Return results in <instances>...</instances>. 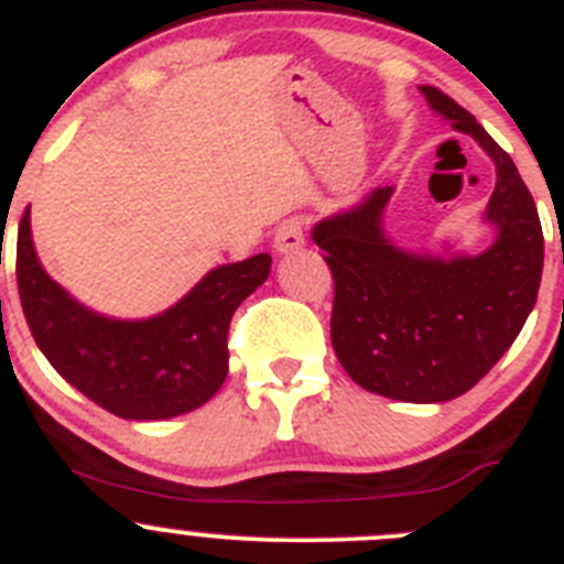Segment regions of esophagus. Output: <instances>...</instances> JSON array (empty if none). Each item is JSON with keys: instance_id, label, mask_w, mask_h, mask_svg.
<instances>
[{"instance_id": "1", "label": "esophagus", "mask_w": 564, "mask_h": 564, "mask_svg": "<svg viewBox=\"0 0 564 564\" xmlns=\"http://www.w3.org/2000/svg\"><path fill=\"white\" fill-rule=\"evenodd\" d=\"M275 252L281 256H292V252H301L306 247V236H303V225L297 219H286L275 230V241H272Z\"/></svg>"}]
</instances>
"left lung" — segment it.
I'll return each instance as SVG.
<instances>
[{"mask_svg":"<svg viewBox=\"0 0 564 564\" xmlns=\"http://www.w3.org/2000/svg\"><path fill=\"white\" fill-rule=\"evenodd\" d=\"M430 109L469 134L497 169L478 256L410 252L384 232L393 187L312 227L334 275L332 345L345 373L395 402H449L495 368L522 332L542 278V227L517 165L464 106L421 86Z\"/></svg>","mask_w":564,"mask_h":564,"instance_id":"1","label":"left lung"}]
</instances>
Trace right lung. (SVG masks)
I'll list each match as a JSON object with an SVG mask.
<instances>
[{
	"instance_id": "right-lung-1",
	"label": "right lung",
	"mask_w": 564,
	"mask_h": 564,
	"mask_svg": "<svg viewBox=\"0 0 564 564\" xmlns=\"http://www.w3.org/2000/svg\"><path fill=\"white\" fill-rule=\"evenodd\" d=\"M267 252L207 272L165 312L118 319L93 312L44 272L30 213L17 238L24 319L61 377L109 413L162 421L210 402L227 379V332L241 301L270 275Z\"/></svg>"
}]
</instances>
